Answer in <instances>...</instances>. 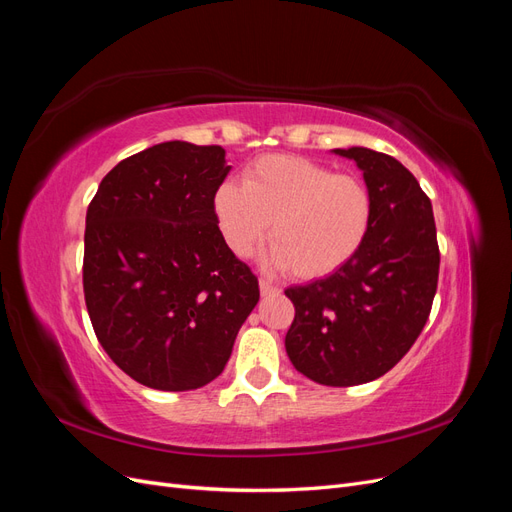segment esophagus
Returning a JSON list of instances; mask_svg holds the SVG:
<instances>
[{"label":"esophagus","instance_id":"obj_1","mask_svg":"<svg viewBox=\"0 0 512 512\" xmlns=\"http://www.w3.org/2000/svg\"><path fill=\"white\" fill-rule=\"evenodd\" d=\"M260 292L265 294V297H269V294H277V292H280V288L273 286L269 280H265V277H260Z\"/></svg>","mask_w":512,"mask_h":512}]
</instances>
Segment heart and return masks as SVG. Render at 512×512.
<instances>
[{
    "instance_id": "b5f03b06",
    "label": "heart",
    "mask_w": 512,
    "mask_h": 512,
    "mask_svg": "<svg viewBox=\"0 0 512 512\" xmlns=\"http://www.w3.org/2000/svg\"><path fill=\"white\" fill-rule=\"evenodd\" d=\"M213 213L228 250L247 256L267 237L271 262L303 280L331 275L361 250L374 215L367 183L299 156H262L241 185L222 183Z\"/></svg>"
}]
</instances>
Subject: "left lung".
<instances>
[{"label": "left lung", "instance_id": "8db88e82", "mask_svg": "<svg viewBox=\"0 0 512 512\" xmlns=\"http://www.w3.org/2000/svg\"><path fill=\"white\" fill-rule=\"evenodd\" d=\"M335 153L363 170L374 215L342 269L286 288L294 305L286 352L309 380L354 386L384 376L421 335L438 290L440 247L431 200L404 164L365 147Z\"/></svg>", "mask_w": 512, "mask_h": 512}]
</instances>
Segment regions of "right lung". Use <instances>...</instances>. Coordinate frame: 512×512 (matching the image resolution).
I'll list each match as a JSON object with an SVG mask.
<instances>
[{
    "label": "right lung",
    "mask_w": 512,
    "mask_h": 512,
    "mask_svg": "<svg viewBox=\"0 0 512 512\" xmlns=\"http://www.w3.org/2000/svg\"><path fill=\"white\" fill-rule=\"evenodd\" d=\"M220 145L170 141L121 160L87 207L83 290L98 342L149 389L218 378L258 277L228 250L213 213Z\"/></svg>",
    "instance_id": "obj_1"
}]
</instances>
